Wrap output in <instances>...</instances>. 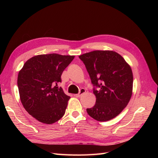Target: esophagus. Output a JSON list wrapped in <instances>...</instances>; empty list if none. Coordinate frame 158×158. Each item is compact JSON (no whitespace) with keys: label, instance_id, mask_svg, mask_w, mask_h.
I'll return each instance as SVG.
<instances>
[{"label":"esophagus","instance_id":"1","mask_svg":"<svg viewBox=\"0 0 158 158\" xmlns=\"http://www.w3.org/2000/svg\"><path fill=\"white\" fill-rule=\"evenodd\" d=\"M85 92V89L82 88V89H81V90H80L79 93L77 94H75V96L76 97H77V98H79V97L81 96L82 94H84Z\"/></svg>","mask_w":158,"mask_h":158}]
</instances>
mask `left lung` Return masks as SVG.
<instances>
[{
  "label": "left lung",
  "mask_w": 158,
  "mask_h": 158,
  "mask_svg": "<svg viewBox=\"0 0 158 158\" xmlns=\"http://www.w3.org/2000/svg\"><path fill=\"white\" fill-rule=\"evenodd\" d=\"M85 65L94 88L96 104L87 109L99 122L115 118L127 105L132 94L133 74L123 57L114 51L96 50L79 56Z\"/></svg>",
  "instance_id": "1"
}]
</instances>
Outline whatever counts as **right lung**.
<instances>
[{
    "label": "right lung",
    "mask_w": 158,
    "mask_h": 158,
    "mask_svg": "<svg viewBox=\"0 0 158 158\" xmlns=\"http://www.w3.org/2000/svg\"><path fill=\"white\" fill-rule=\"evenodd\" d=\"M75 56L49 53L30 58L19 70L18 86L23 106L39 122L52 124L64 115L70 97L58 83Z\"/></svg>",
    "instance_id": "1"
}]
</instances>
